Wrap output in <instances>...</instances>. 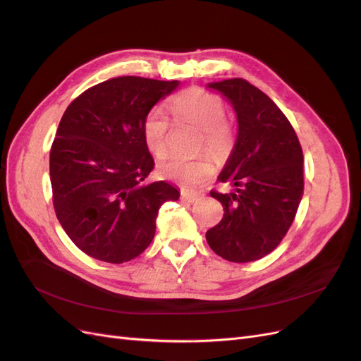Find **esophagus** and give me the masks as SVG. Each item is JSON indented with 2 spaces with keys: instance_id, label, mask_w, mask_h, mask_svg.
Listing matches in <instances>:
<instances>
[{
  "instance_id": "obj_1",
  "label": "esophagus",
  "mask_w": 361,
  "mask_h": 361,
  "mask_svg": "<svg viewBox=\"0 0 361 361\" xmlns=\"http://www.w3.org/2000/svg\"><path fill=\"white\" fill-rule=\"evenodd\" d=\"M199 197H200V194L192 192V191H185V190H183V191L180 192V199H182L183 202H187V203H194Z\"/></svg>"
}]
</instances>
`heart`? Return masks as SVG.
I'll return each instance as SVG.
<instances>
[{"label": "heart", "instance_id": "1", "mask_svg": "<svg viewBox=\"0 0 361 361\" xmlns=\"http://www.w3.org/2000/svg\"><path fill=\"white\" fill-rule=\"evenodd\" d=\"M170 111L179 122H187L202 130L199 149L209 150L218 161H226L235 147V129L227 122L226 105L220 96L200 87H191L176 94L170 102ZM170 130L169 117L159 108H152L145 116L141 133L152 155L158 158L167 154ZM215 171L211 155L203 154L192 159L167 158L158 164L162 178L176 180L188 187H197L209 179Z\"/></svg>", "mask_w": 361, "mask_h": 361}]
</instances>
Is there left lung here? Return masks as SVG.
I'll return each instance as SVG.
<instances>
[{
  "mask_svg": "<svg viewBox=\"0 0 361 361\" xmlns=\"http://www.w3.org/2000/svg\"><path fill=\"white\" fill-rule=\"evenodd\" d=\"M209 87L232 102L238 137L218 178L236 191H211L224 215L206 241L218 256L244 264L276 250L292 226L304 191L302 149L288 117L257 87L243 78Z\"/></svg>",
  "mask_w": 361,
  "mask_h": 361,
  "instance_id": "1",
  "label": "left lung"
}]
</instances>
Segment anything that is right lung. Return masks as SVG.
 <instances>
[{"instance_id":"right-lung-1","label":"right lung","mask_w":361,"mask_h":361,"mask_svg":"<svg viewBox=\"0 0 361 361\" xmlns=\"http://www.w3.org/2000/svg\"><path fill=\"white\" fill-rule=\"evenodd\" d=\"M178 85L118 76L87 89L64 111L49 154L52 203L87 256L108 264L140 256L155 236L159 207L179 199L167 182H145L155 162L141 133L150 108Z\"/></svg>"}]
</instances>
